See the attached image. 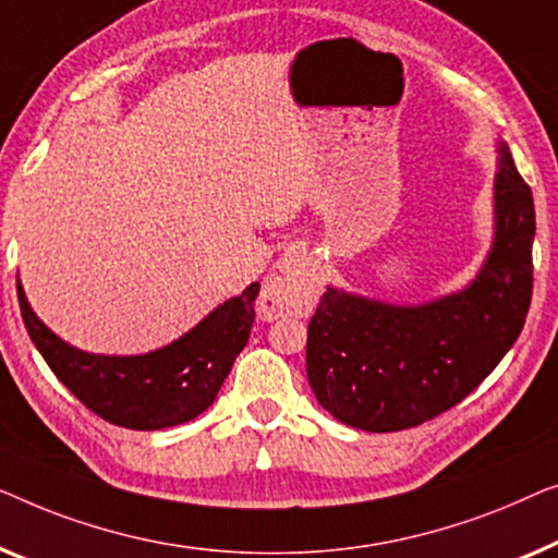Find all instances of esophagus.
I'll use <instances>...</instances> for the list:
<instances>
[{"mask_svg":"<svg viewBox=\"0 0 558 558\" xmlns=\"http://www.w3.org/2000/svg\"><path fill=\"white\" fill-rule=\"evenodd\" d=\"M318 293V268L298 250L282 257L280 270L265 280L260 308L276 316H298L308 311Z\"/></svg>","mask_w":558,"mask_h":558,"instance_id":"1","label":"esophagus"}]
</instances>
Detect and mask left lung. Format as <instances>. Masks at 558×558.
<instances>
[{
  "mask_svg": "<svg viewBox=\"0 0 558 558\" xmlns=\"http://www.w3.org/2000/svg\"><path fill=\"white\" fill-rule=\"evenodd\" d=\"M533 234L531 186L500 144L496 238L462 293L414 308L333 288L320 295L305 343L320 407L343 425L399 433L462 402L521 336L533 293Z\"/></svg>",
  "mask_w": 558,
  "mask_h": 558,
  "instance_id": "obj_1",
  "label": "left lung"
}]
</instances>
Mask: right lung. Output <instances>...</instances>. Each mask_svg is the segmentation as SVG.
I'll return each mask as SVG.
<instances>
[{
    "label": "right lung",
    "instance_id": "right-lung-1",
    "mask_svg": "<svg viewBox=\"0 0 558 558\" xmlns=\"http://www.w3.org/2000/svg\"><path fill=\"white\" fill-rule=\"evenodd\" d=\"M260 286L242 290L182 339L144 356H96L60 341L29 308L17 280L22 320L52 374L100 420L125 429L190 422L215 402L250 339Z\"/></svg>",
    "mask_w": 558,
    "mask_h": 558
}]
</instances>
